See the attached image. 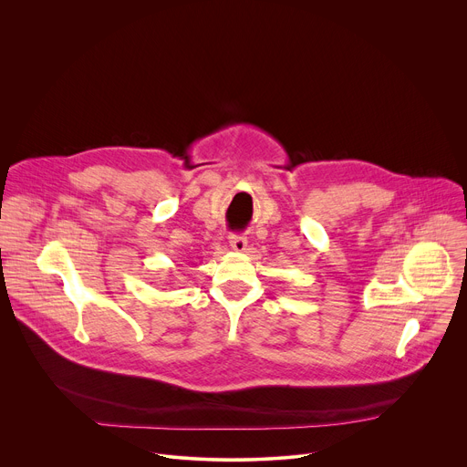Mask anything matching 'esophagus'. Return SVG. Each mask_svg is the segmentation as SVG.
Masks as SVG:
<instances>
[{"mask_svg":"<svg viewBox=\"0 0 467 467\" xmlns=\"http://www.w3.org/2000/svg\"><path fill=\"white\" fill-rule=\"evenodd\" d=\"M229 245H231L234 251L244 253L245 247H247V238L242 236V234H233V236L229 238Z\"/></svg>","mask_w":467,"mask_h":467,"instance_id":"esophagus-1","label":"esophagus"}]
</instances>
